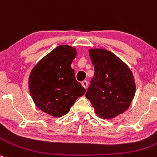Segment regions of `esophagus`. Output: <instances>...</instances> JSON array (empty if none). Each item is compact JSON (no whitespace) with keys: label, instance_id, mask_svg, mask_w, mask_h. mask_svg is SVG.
Returning a JSON list of instances; mask_svg holds the SVG:
<instances>
[{"label":"esophagus","instance_id":"esophagus-1","mask_svg":"<svg viewBox=\"0 0 157 157\" xmlns=\"http://www.w3.org/2000/svg\"><path fill=\"white\" fill-rule=\"evenodd\" d=\"M81 84H82V86H83V87H84V88L87 89V86H88V82H87V80H83V81H82Z\"/></svg>","mask_w":157,"mask_h":157}]
</instances>
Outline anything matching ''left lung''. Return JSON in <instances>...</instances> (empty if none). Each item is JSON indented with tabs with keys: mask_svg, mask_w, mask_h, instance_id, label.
I'll return each mask as SVG.
<instances>
[{
	"mask_svg": "<svg viewBox=\"0 0 157 157\" xmlns=\"http://www.w3.org/2000/svg\"><path fill=\"white\" fill-rule=\"evenodd\" d=\"M94 76L86 93L102 118H112L129 107L136 92L134 77L128 66L110 51L89 50Z\"/></svg>",
	"mask_w": 157,
	"mask_h": 157,
	"instance_id": "left-lung-1",
	"label": "left lung"
}]
</instances>
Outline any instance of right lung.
Returning a JSON list of instances; mask_svg holds the SVG:
<instances>
[{"instance_id": "add662e5", "label": "right lung", "mask_w": 157, "mask_h": 157, "mask_svg": "<svg viewBox=\"0 0 157 157\" xmlns=\"http://www.w3.org/2000/svg\"><path fill=\"white\" fill-rule=\"evenodd\" d=\"M76 55L74 48L59 45L32 69L29 90L35 104L42 112L62 117L85 93V88L77 81L70 67Z\"/></svg>"}]
</instances>
